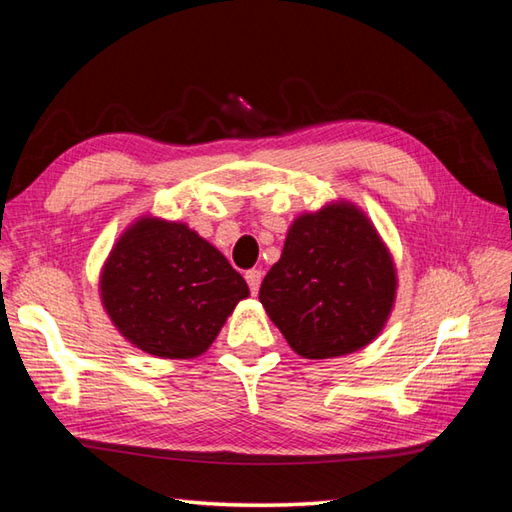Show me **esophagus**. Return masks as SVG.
I'll list each match as a JSON object with an SVG mask.
<instances>
[{
    "label": "esophagus",
    "instance_id": "obj_1",
    "mask_svg": "<svg viewBox=\"0 0 512 512\" xmlns=\"http://www.w3.org/2000/svg\"><path fill=\"white\" fill-rule=\"evenodd\" d=\"M262 277H264V273L259 271V268H250V271L246 273V282H248V288H250V293H257L259 291V284H262Z\"/></svg>",
    "mask_w": 512,
    "mask_h": 512
}]
</instances>
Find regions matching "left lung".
Listing matches in <instances>:
<instances>
[{
	"instance_id": "1",
	"label": "left lung",
	"mask_w": 512,
	"mask_h": 512,
	"mask_svg": "<svg viewBox=\"0 0 512 512\" xmlns=\"http://www.w3.org/2000/svg\"><path fill=\"white\" fill-rule=\"evenodd\" d=\"M396 268L353 203H329L288 228L259 302L293 351L322 360L369 345L392 313Z\"/></svg>"
}]
</instances>
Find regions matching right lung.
Returning a JSON list of instances; mask_svg holds the SVG:
<instances>
[{"instance_id": "1", "label": "right lung", "mask_w": 512, "mask_h": 512, "mask_svg": "<svg viewBox=\"0 0 512 512\" xmlns=\"http://www.w3.org/2000/svg\"><path fill=\"white\" fill-rule=\"evenodd\" d=\"M100 297L134 347L159 358H194L248 297V284L185 224L143 217L111 248Z\"/></svg>"}]
</instances>
